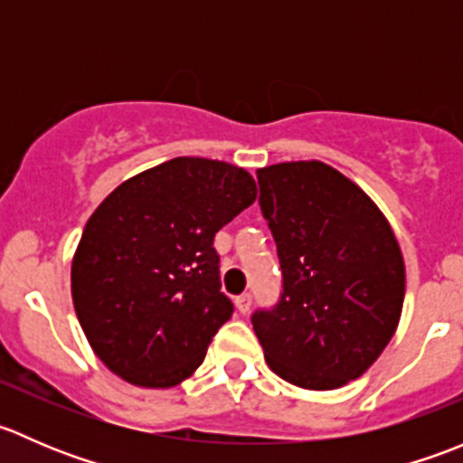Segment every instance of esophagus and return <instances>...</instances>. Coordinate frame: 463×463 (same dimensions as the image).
<instances>
[{"instance_id": "obj_1", "label": "esophagus", "mask_w": 463, "mask_h": 463, "mask_svg": "<svg viewBox=\"0 0 463 463\" xmlns=\"http://www.w3.org/2000/svg\"><path fill=\"white\" fill-rule=\"evenodd\" d=\"M235 305L240 314H249L250 305H253V296H250V293H241V296H237Z\"/></svg>"}]
</instances>
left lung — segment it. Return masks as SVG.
I'll list each match as a JSON object with an SVG mask.
<instances>
[{
    "label": "left lung",
    "instance_id": "obj_1",
    "mask_svg": "<svg viewBox=\"0 0 463 463\" xmlns=\"http://www.w3.org/2000/svg\"><path fill=\"white\" fill-rule=\"evenodd\" d=\"M258 184L282 269L278 305L250 318L266 363L305 390L347 385L370 370L399 325V241L376 203L326 163L261 167Z\"/></svg>",
    "mask_w": 463,
    "mask_h": 463
}]
</instances>
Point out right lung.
Wrapping results in <instances>:
<instances>
[{"mask_svg":"<svg viewBox=\"0 0 463 463\" xmlns=\"http://www.w3.org/2000/svg\"><path fill=\"white\" fill-rule=\"evenodd\" d=\"M258 197L244 167L176 156L120 184L96 208L71 264L89 345L132 385L175 387L232 316L214 232Z\"/></svg>","mask_w":463,"mask_h":463,"instance_id":"1","label":"right lung"}]
</instances>
